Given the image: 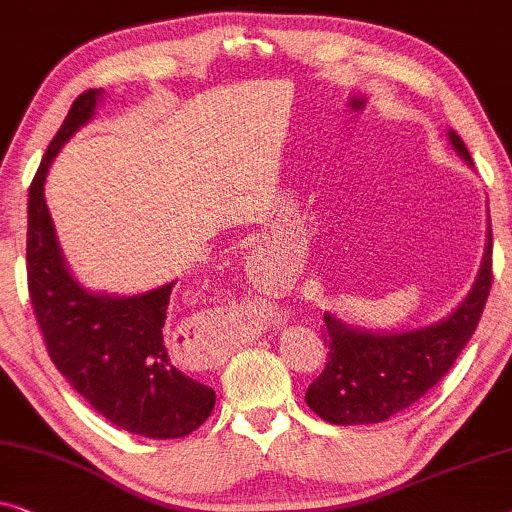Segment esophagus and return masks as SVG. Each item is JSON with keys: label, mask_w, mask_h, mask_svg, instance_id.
Listing matches in <instances>:
<instances>
[{"label": "esophagus", "mask_w": 512, "mask_h": 512, "mask_svg": "<svg viewBox=\"0 0 512 512\" xmlns=\"http://www.w3.org/2000/svg\"><path fill=\"white\" fill-rule=\"evenodd\" d=\"M204 345H208V352H206V359H220L222 355H227L229 350H232V341H225V338H213L211 336V341L208 343H204Z\"/></svg>", "instance_id": "34e87169"}]
</instances>
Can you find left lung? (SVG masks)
<instances>
[{"instance_id": "left-lung-1", "label": "left lung", "mask_w": 512, "mask_h": 512, "mask_svg": "<svg viewBox=\"0 0 512 512\" xmlns=\"http://www.w3.org/2000/svg\"><path fill=\"white\" fill-rule=\"evenodd\" d=\"M450 146L473 167L464 141L448 129ZM471 290L455 311L427 327L376 331L325 313V371L308 385L306 403L329 424H376L422 399L469 343L492 287V227Z\"/></svg>"}]
</instances>
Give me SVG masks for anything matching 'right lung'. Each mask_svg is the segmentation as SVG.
I'll return each mask as SVG.
<instances>
[{
  "label": "right lung",
  "mask_w": 512,
  "mask_h": 512,
  "mask_svg": "<svg viewBox=\"0 0 512 512\" xmlns=\"http://www.w3.org/2000/svg\"><path fill=\"white\" fill-rule=\"evenodd\" d=\"M104 90L71 104L43 155L27 201V285L57 371L115 427L146 438H183L201 427L215 392L171 364L162 327L171 280L141 294L90 292L71 273L57 241L43 185L53 160L95 118Z\"/></svg>",
  "instance_id": "right-lung-1"
}]
</instances>
